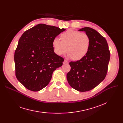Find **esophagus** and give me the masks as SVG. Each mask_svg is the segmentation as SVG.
Returning <instances> with one entry per match:
<instances>
[{
  "label": "esophagus",
  "instance_id": "esophagus-1",
  "mask_svg": "<svg viewBox=\"0 0 123 123\" xmlns=\"http://www.w3.org/2000/svg\"><path fill=\"white\" fill-rule=\"evenodd\" d=\"M68 63H69L68 61H67L66 60H64V62H63V64H68Z\"/></svg>",
  "mask_w": 123,
  "mask_h": 123
}]
</instances>
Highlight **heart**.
<instances>
[{
  "mask_svg": "<svg viewBox=\"0 0 123 123\" xmlns=\"http://www.w3.org/2000/svg\"><path fill=\"white\" fill-rule=\"evenodd\" d=\"M60 39H54L52 46L58 55L68 52V57L73 60H79L87 54L90 46V38L86 33L69 29L60 35Z\"/></svg>",
  "mask_w": 123,
  "mask_h": 123,
  "instance_id": "1",
  "label": "heart"
}]
</instances>
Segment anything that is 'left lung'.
I'll list each match as a JSON object with an SVG mask.
<instances>
[{
    "mask_svg": "<svg viewBox=\"0 0 123 123\" xmlns=\"http://www.w3.org/2000/svg\"><path fill=\"white\" fill-rule=\"evenodd\" d=\"M79 31H85L89 35L90 46L84 57L69 63L71 70L67 79L71 87L80 92H86L97 86L105 78L110 52L105 38L98 32L88 27Z\"/></svg>",
    "mask_w": 123,
    "mask_h": 123,
    "instance_id": "obj_1",
    "label": "left lung"
}]
</instances>
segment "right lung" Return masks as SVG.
Masks as SVG:
<instances>
[{
  "label": "right lung",
  "mask_w": 123,
  "mask_h": 123,
  "mask_svg": "<svg viewBox=\"0 0 123 123\" xmlns=\"http://www.w3.org/2000/svg\"><path fill=\"white\" fill-rule=\"evenodd\" d=\"M65 29L39 24L25 31L14 53L15 75L27 89L38 91L50 82L54 70L64 58L54 52V39Z\"/></svg>",
  "instance_id": "obj_1"
}]
</instances>
